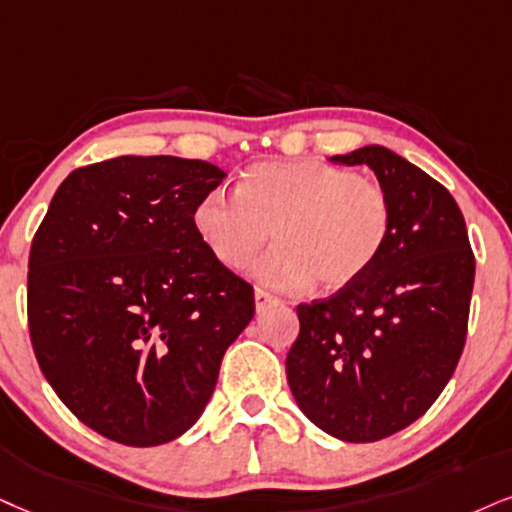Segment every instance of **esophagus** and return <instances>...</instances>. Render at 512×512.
Instances as JSON below:
<instances>
[{
	"label": "esophagus",
	"mask_w": 512,
	"mask_h": 512,
	"mask_svg": "<svg viewBox=\"0 0 512 512\" xmlns=\"http://www.w3.org/2000/svg\"><path fill=\"white\" fill-rule=\"evenodd\" d=\"M254 299H256V311H258V313H263V311H266L268 306H275V304H280V301H277L273 294L263 292V289H256Z\"/></svg>",
	"instance_id": "obj_1"
}]
</instances>
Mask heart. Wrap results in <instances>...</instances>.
Returning <instances> with one entry per match:
<instances>
[{"label": "heart", "instance_id": "1", "mask_svg": "<svg viewBox=\"0 0 512 512\" xmlns=\"http://www.w3.org/2000/svg\"><path fill=\"white\" fill-rule=\"evenodd\" d=\"M194 230L225 268H244L273 230L277 244L251 275L285 294L315 282L342 289L375 266L391 235V201L384 187L323 161L258 163L237 182L194 206Z\"/></svg>", "mask_w": 512, "mask_h": 512}]
</instances>
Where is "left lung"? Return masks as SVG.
Segmentation results:
<instances>
[{
  "label": "left lung",
  "mask_w": 512,
  "mask_h": 512,
  "mask_svg": "<svg viewBox=\"0 0 512 512\" xmlns=\"http://www.w3.org/2000/svg\"><path fill=\"white\" fill-rule=\"evenodd\" d=\"M368 166L391 201V235L368 273L296 306L294 401L320 430L365 444L415 422L449 384L475 285L468 227L449 189L380 144L332 156Z\"/></svg>",
  "instance_id": "obj_1"
}]
</instances>
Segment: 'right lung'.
<instances>
[{
    "label": "right lung",
    "instance_id": "obj_1",
    "mask_svg": "<svg viewBox=\"0 0 512 512\" xmlns=\"http://www.w3.org/2000/svg\"><path fill=\"white\" fill-rule=\"evenodd\" d=\"M225 175L178 156L92 163L61 182L37 230L35 358L66 408L106 439L159 446L185 434L254 318V287L194 230V206Z\"/></svg>",
    "mask_w": 512,
    "mask_h": 512
}]
</instances>
